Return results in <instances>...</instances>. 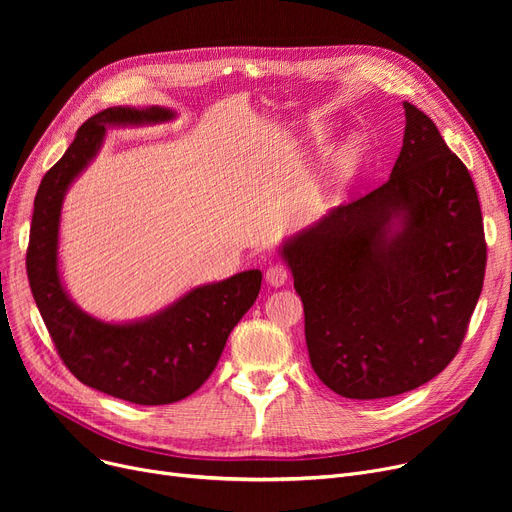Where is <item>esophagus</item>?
Here are the masks:
<instances>
[{
  "mask_svg": "<svg viewBox=\"0 0 512 512\" xmlns=\"http://www.w3.org/2000/svg\"><path fill=\"white\" fill-rule=\"evenodd\" d=\"M288 276H290V272H288V267L284 263H274V265L267 267V272H265V280H267V284H272V286L286 284Z\"/></svg>",
  "mask_w": 512,
  "mask_h": 512,
  "instance_id": "obj_1",
  "label": "esophagus"
}]
</instances>
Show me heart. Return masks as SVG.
I'll use <instances>...</instances> for the list:
<instances>
[{
	"mask_svg": "<svg viewBox=\"0 0 512 512\" xmlns=\"http://www.w3.org/2000/svg\"><path fill=\"white\" fill-rule=\"evenodd\" d=\"M353 153H355V151L351 149V151H348V153H346V155H344V157L338 161V164H336V166H338V170H344V168H348V164H351V159H353Z\"/></svg>",
	"mask_w": 512,
	"mask_h": 512,
	"instance_id": "1",
	"label": "heart"
}]
</instances>
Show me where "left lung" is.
Returning <instances> with one entry per match:
<instances>
[{
  "instance_id": "obj_1",
  "label": "left lung",
  "mask_w": 512,
  "mask_h": 512,
  "mask_svg": "<svg viewBox=\"0 0 512 512\" xmlns=\"http://www.w3.org/2000/svg\"><path fill=\"white\" fill-rule=\"evenodd\" d=\"M390 178L284 242L317 378L344 398L415 390L459 353L486 274L475 184L411 103Z\"/></svg>"
}]
</instances>
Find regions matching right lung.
Segmentation results:
<instances>
[{
    "label": "right lung",
    "instance_id": "right-lung-1",
    "mask_svg": "<svg viewBox=\"0 0 512 512\" xmlns=\"http://www.w3.org/2000/svg\"><path fill=\"white\" fill-rule=\"evenodd\" d=\"M166 107H107L78 128L72 145L41 180L26 274L45 328L76 380L134 405H170L191 396L218 365L226 340L259 294L261 272L197 286L132 324H105L78 309L58 272V230L70 182L99 151L105 126L168 122Z\"/></svg>",
    "mask_w": 512,
    "mask_h": 512
}]
</instances>
